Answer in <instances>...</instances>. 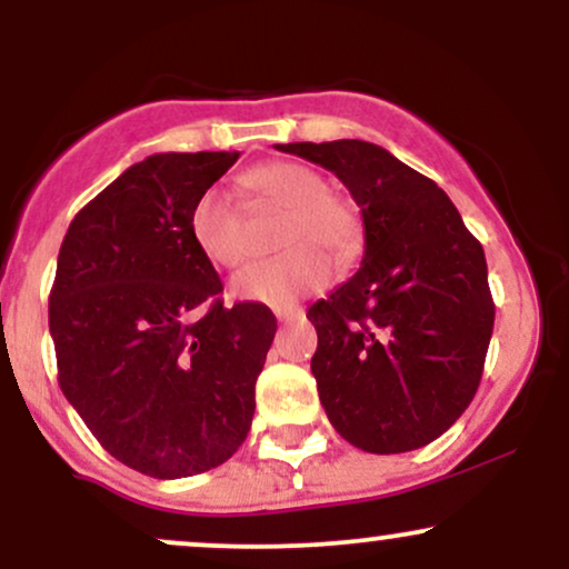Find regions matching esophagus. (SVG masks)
<instances>
[{
  "instance_id": "esophagus-1",
  "label": "esophagus",
  "mask_w": 569,
  "mask_h": 569,
  "mask_svg": "<svg viewBox=\"0 0 569 569\" xmlns=\"http://www.w3.org/2000/svg\"><path fill=\"white\" fill-rule=\"evenodd\" d=\"M305 310L299 305H289V307H276V318L278 321H293V318H302Z\"/></svg>"
}]
</instances>
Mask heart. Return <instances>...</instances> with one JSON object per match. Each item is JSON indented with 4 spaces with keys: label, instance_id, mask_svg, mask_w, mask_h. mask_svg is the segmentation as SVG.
Instances as JSON below:
<instances>
[{
    "label": "heart",
    "instance_id": "heart-1",
    "mask_svg": "<svg viewBox=\"0 0 569 569\" xmlns=\"http://www.w3.org/2000/svg\"><path fill=\"white\" fill-rule=\"evenodd\" d=\"M253 198L286 208L280 246H292L278 257L248 264L232 278L238 299L262 305H291L321 289L331 278L329 251L348 262L361 248V219L348 198L331 194L326 181L299 162L276 160L243 176ZM189 234L202 257L217 267H238L248 257L243 208L227 189L211 187L194 200Z\"/></svg>",
    "mask_w": 569,
    "mask_h": 569
}]
</instances>
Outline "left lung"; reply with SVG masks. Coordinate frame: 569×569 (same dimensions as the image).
I'll return each instance as SVG.
<instances>
[{
    "instance_id": "obj_1",
    "label": "left lung",
    "mask_w": 569,
    "mask_h": 569,
    "mask_svg": "<svg viewBox=\"0 0 569 569\" xmlns=\"http://www.w3.org/2000/svg\"><path fill=\"white\" fill-rule=\"evenodd\" d=\"M350 189L363 262L307 310L310 369L331 426L363 452L420 449L473 401L492 337L485 248L428 176L377 143H278Z\"/></svg>"
}]
</instances>
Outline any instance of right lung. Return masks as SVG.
<instances>
[{"instance_id":"right-lung-1","label":"right lung","mask_w":569,"mask_h":569,"mask_svg":"<svg viewBox=\"0 0 569 569\" xmlns=\"http://www.w3.org/2000/svg\"><path fill=\"white\" fill-rule=\"evenodd\" d=\"M238 152L136 162L69 224L50 289L58 385L109 455L181 479L238 452L278 321L227 307L189 234L194 200Z\"/></svg>"}]
</instances>
